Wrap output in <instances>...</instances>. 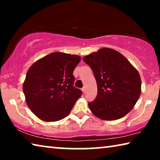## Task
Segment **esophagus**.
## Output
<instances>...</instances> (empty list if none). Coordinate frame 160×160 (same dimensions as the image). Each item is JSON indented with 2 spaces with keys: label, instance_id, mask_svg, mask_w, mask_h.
Wrapping results in <instances>:
<instances>
[{
  "label": "esophagus",
  "instance_id": "obj_1",
  "mask_svg": "<svg viewBox=\"0 0 160 160\" xmlns=\"http://www.w3.org/2000/svg\"><path fill=\"white\" fill-rule=\"evenodd\" d=\"M82 92H83L84 94H85V93L86 89H85V87H84V88H82Z\"/></svg>",
  "mask_w": 160,
  "mask_h": 160
}]
</instances>
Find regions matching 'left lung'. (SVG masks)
I'll return each mask as SVG.
<instances>
[{
  "label": "left lung",
  "instance_id": "1",
  "mask_svg": "<svg viewBox=\"0 0 160 160\" xmlns=\"http://www.w3.org/2000/svg\"><path fill=\"white\" fill-rule=\"evenodd\" d=\"M83 61L90 66L97 81V97L88 104L93 114L113 121L131 112L141 93V79L128 59L117 51L102 48Z\"/></svg>",
  "mask_w": 160,
  "mask_h": 160
}]
</instances>
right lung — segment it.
<instances>
[{
    "label": "right lung",
    "instance_id": "right-lung-1",
    "mask_svg": "<svg viewBox=\"0 0 160 160\" xmlns=\"http://www.w3.org/2000/svg\"><path fill=\"white\" fill-rule=\"evenodd\" d=\"M81 60L77 55L53 52L32 65L23 83L29 109L47 122L57 121L69 114L82 91L73 86V70Z\"/></svg>",
    "mask_w": 160,
    "mask_h": 160
}]
</instances>
